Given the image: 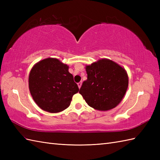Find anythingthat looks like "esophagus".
I'll list each match as a JSON object with an SVG mask.
<instances>
[{
	"label": "esophagus",
	"mask_w": 160,
	"mask_h": 160,
	"mask_svg": "<svg viewBox=\"0 0 160 160\" xmlns=\"http://www.w3.org/2000/svg\"><path fill=\"white\" fill-rule=\"evenodd\" d=\"M81 85H82V82H80L78 83V87H79V89H80Z\"/></svg>",
	"instance_id": "1"
}]
</instances>
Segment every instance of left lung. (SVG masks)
I'll return each instance as SVG.
<instances>
[{
	"instance_id": "left-lung-1",
	"label": "left lung",
	"mask_w": 160,
	"mask_h": 160,
	"mask_svg": "<svg viewBox=\"0 0 160 160\" xmlns=\"http://www.w3.org/2000/svg\"><path fill=\"white\" fill-rule=\"evenodd\" d=\"M87 80L79 93L87 104L95 109L108 111L115 108L127 92L128 78L122 67L113 61L102 59L86 67Z\"/></svg>"
}]
</instances>
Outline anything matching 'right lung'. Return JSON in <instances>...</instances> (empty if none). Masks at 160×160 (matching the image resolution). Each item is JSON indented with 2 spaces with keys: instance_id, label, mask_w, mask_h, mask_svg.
I'll list each match as a JSON object with an SVG mask.
<instances>
[{
  "instance_id": "right-lung-1",
  "label": "right lung",
  "mask_w": 160,
  "mask_h": 160,
  "mask_svg": "<svg viewBox=\"0 0 160 160\" xmlns=\"http://www.w3.org/2000/svg\"><path fill=\"white\" fill-rule=\"evenodd\" d=\"M29 88L33 100L42 110L58 113L69 106L79 91L69 67L56 58L44 59L30 71Z\"/></svg>"
}]
</instances>
